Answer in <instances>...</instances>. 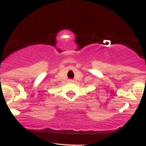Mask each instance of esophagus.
<instances>
[{"instance_id": "1", "label": "esophagus", "mask_w": 146, "mask_h": 146, "mask_svg": "<svg viewBox=\"0 0 146 146\" xmlns=\"http://www.w3.org/2000/svg\"><path fill=\"white\" fill-rule=\"evenodd\" d=\"M68 82H70V83H72V82H74V81L70 79V80H68Z\"/></svg>"}]
</instances>
